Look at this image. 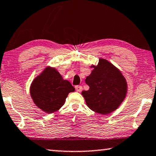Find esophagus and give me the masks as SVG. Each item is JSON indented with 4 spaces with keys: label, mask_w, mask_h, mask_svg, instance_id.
I'll use <instances>...</instances> for the list:
<instances>
[{
    "label": "esophagus",
    "mask_w": 156,
    "mask_h": 156,
    "mask_svg": "<svg viewBox=\"0 0 156 156\" xmlns=\"http://www.w3.org/2000/svg\"><path fill=\"white\" fill-rule=\"evenodd\" d=\"M75 89L76 91H78V92H80V91L83 90V87L81 85H76L75 86Z\"/></svg>",
    "instance_id": "obj_1"
}]
</instances>
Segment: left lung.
Wrapping results in <instances>:
<instances>
[{"instance_id": "obj_1", "label": "left lung", "mask_w": 156, "mask_h": 156, "mask_svg": "<svg viewBox=\"0 0 156 156\" xmlns=\"http://www.w3.org/2000/svg\"><path fill=\"white\" fill-rule=\"evenodd\" d=\"M87 76L85 83L90 86L83 91L86 104L91 110L105 115L115 111L125 98L126 81L118 69L109 62L100 59L98 65Z\"/></svg>"}]
</instances>
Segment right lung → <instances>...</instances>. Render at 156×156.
Returning a JSON list of instances; mask_svg holds the SVG:
<instances>
[{
    "mask_svg": "<svg viewBox=\"0 0 156 156\" xmlns=\"http://www.w3.org/2000/svg\"><path fill=\"white\" fill-rule=\"evenodd\" d=\"M75 91L68 80L53 68L47 67L30 86V95L38 108L46 113L58 111L65 104L69 92Z\"/></svg>",
    "mask_w": 156,
    "mask_h": 156,
    "instance_id": "1",
    "label": "right lung"
}]
</instances>
